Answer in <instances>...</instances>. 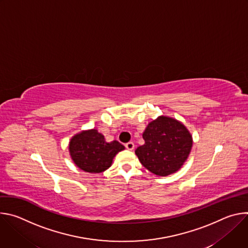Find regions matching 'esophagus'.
<instances>
[{
    "label": "esophagus",
    "mask_w": 248,
    "mask_h": 248,
    "mask_svg": "<svg viewBox=\"0 0 248 248\" xmlns=\"http://www.w3.org/2000/svg\"><path fill=\"white\" fill-rule=\"evenodd\" d=\"M125 148L127 149V150H133V148H134V143L133 142H127V143H125Z\"/></svg>",
    "instance_id": "1"
}]
</instances>
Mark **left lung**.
<instances>
[{"label":"left lung","instance_id":"1","mask_svg":"<svg viewBox=\"0 0 248 248\" xmlns=\"http://www.w3.org/2000/svg\"><path fill=\"white\" fill-rule=\"evenodd\" d=\"M145 143L135 154L140 163L151 172L165 176L178 170L187 159L192 137L180 122L160 117L151 122L143 132Z\"/></svg>","mask_w":248,"mask_h":248}]
</instances>
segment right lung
Here are the masks:
<instances>
[{
  "label": "right lung",
  "mask_w": 248,
  "mask_h": 248,
  "mask_svg": "<svg viewBox=\"0 0 248 248\" xmlns=\"http://www.w3.org/2000/svg\"><path fill=\"white\" fill-rule=\"evenodd\" d=\"M69 153L76 165L87 172H101L108 169L116 154L124 149L119 141L106 142L96 129L83 131L69 142Z\"/></svg>",
  "instance_id": "obj_1"
}]
</instances>
